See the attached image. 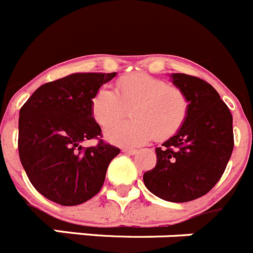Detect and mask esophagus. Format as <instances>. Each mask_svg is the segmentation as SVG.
<instances>
[{
	"label": "esophagus",
	"mask_w": 253,
	"mask_h": 253,
	"mask_svg": "<svg viewBox=\"0 0 253 253\" xmlns=\"http://www.w3.org/2000/svg\"><path fill=\"white\" fill-rule=\"evenodd\" d=\"M122 151L124 152V153H128V154H135L138 152L137 149H134V148H123Z\"/></svg>",
	"instance_id": "1"
}]
</instances>
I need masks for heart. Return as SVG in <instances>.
<instances>
[{"label": "heart", "mask_w": 253, "mask_h": 253, "mask_svg": "<svg viewBox=\"0 0 253 253\" xmlns=\"http://www.w3.org/2000/svg\"><path fill=\"white\" fill-rule=\"evenodd\" d=\"M132 109L134 119L114 125ZM189 99L177 86L147 73L124 76L116 81L115 92L107 87L96 91L91 100V115L105 137L119 146H140L154 138L162 142L178 133L189 115Z\"/></svg>", "instance_id": "obj_1"}]
</instances>
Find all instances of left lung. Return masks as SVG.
<instances>
[{
	"instance_id": "8db88e82",
	"label": "left lung",
	"mask_w": 253,
	"mask_h": 253,
	"mask_svg": "<svg viewBox=\"0 0 253 253\" xmlns=\"http://www.w3.org/2000/svg\"><path fill=\"white\" fill-rule=\"evenodd\" d=\"M172 81L186 93L189 115L178 133L156 148V167L143 181L158 198L186 203L209 193L222 177L234 147L233 118L215 88L202 78L173 73Z\"/></svg>"
}]
</instances>
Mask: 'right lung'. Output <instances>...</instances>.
I'll list each match as a JSON object with an SVG mask.
<instances>
[{"label":"right lung","instance_id":"add662e5","mask_svg":"<svg viewBox=\"0 0 253 253\" xmlns=\"http://www.w3.org/2000/svg\"><path fill=\"white\" fill-rule=\"evenodd\" d=\"M116 73H73L40 86L20 109L19 156L33 186L71 207L101 190L109 163L120 149L101 139L91 115L96 91ZM98 144L82 147L84 140Z\"/></svg>","mask_w":253,"mask_h":253}]
</instances>
